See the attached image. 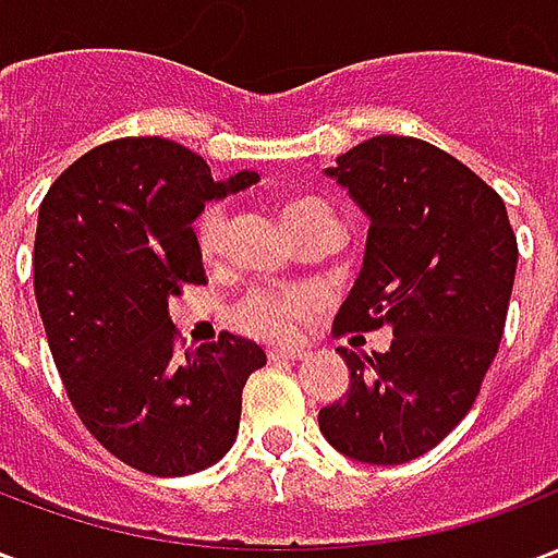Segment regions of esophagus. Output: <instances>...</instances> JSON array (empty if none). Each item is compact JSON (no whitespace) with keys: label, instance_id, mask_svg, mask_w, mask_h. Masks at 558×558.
Here are the masks:
<instances>
[{"label":"esophagus","instance_id":"esophagus-1","mask_svg":"<svg viewBox=\"0 0 558 558\" xmlns=\"http://www.w3.org/2000/svg\"><path fill=\"white\" fill-rule=\"evenodd\" d=\"M304 359L302 350H268V362H299Z\"/></svg>","mask_w":558,"mask_h":558}]
</instances>
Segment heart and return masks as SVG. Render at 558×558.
<instances>
[{
	"mask_svg": "<svg viewBox=\"0 0 558 558\" xmlns=\"http://www.w3.org/2000/svg\"><path fill=\"white\" fill-rule=\"evenodd\" d=\"M280 218L287 230L302 239L307 232L323 230V227H340L338 215L319 196H287L280 203ZM227 230H230V215L223 203H208L194 220V242L199 256L206 263H215L227 247ZM307 299L302 292L287 290H251L232 304V326L244 331L247 338L256 340H283L292 331V323L304 314Z\"/></svg>",
	"mask_w": 558,
	"mask_h": 558,
	"instance_id": "b5f03b06",
	"label": "heart"
}]
</instances>
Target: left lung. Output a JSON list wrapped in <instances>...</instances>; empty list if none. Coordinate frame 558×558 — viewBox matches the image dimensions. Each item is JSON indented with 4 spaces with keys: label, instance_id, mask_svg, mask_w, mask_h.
<instances>
[{
    "label": "left lung",
    "instance_id": "obj_1",
    "mask_svg": "<svg viewBox=\"0 0 558 558\" xmlns=\"http://www.w3.org/2000/svg\"><path fill=\"white\" fill-rule=\"evenodd\" d=\"M371 218L362 275L335 335L391 328V350L355 355L350 391L319 410L340 454L398 466L463 421L499 352L517 271L502 196L415 137L364 140L328 167Z\"/></svg>",
    "mask_w": 558,
    "mask_h": 558
}]
</instances>
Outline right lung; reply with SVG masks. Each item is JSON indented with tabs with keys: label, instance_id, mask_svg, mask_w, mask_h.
<instances>
[{
	"label": "right lung",
	"instance_id": "obj_1",
	"mask_svg": "<svg viewBox=\"0 0 558 558\" xmlns=\"http://www.w3.org/2000/svg\"><path fill=\"white\" fill-rule=\"evenodd\" d=\"M256 179L215 182L191 148L122 137L74 160L38 208L35 299L56 371L86 430L146 475L215 466L235 442L244 383L266 364L230 331L179 352L167 311L206 280L196 215Z\"/></svg>",
	"mask_w": 558,
	"mask_h": 558
}]
</instances>
